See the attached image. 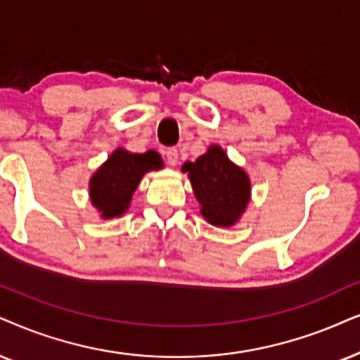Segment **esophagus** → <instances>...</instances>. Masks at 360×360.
<instances>
[{"label":"esophagus","mask_w":360,"mask_h":360,"mask_svg":"<svg viewBox=\"0 0 360 360\" xmlns=\"http://www.w3.org/2000/svg\"><path fill=\"white\" fill-rule=\"evenodd\" d=\"M165 154H166L167 165H169V166H176L177 165V149L169 148V149H166Z\"/></svg>","instance_id":"34e87169"}]
</instances>
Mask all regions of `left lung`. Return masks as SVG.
<instances>
[{"instance_id":"8db88e82","label":"left lung","mask_w":360,"mask_h":360,"mask_svg":"<svg viewBox=\"0 0 360 360\" xmlns=\"http://www.w3.org/2000/svg\"><path fill=\"white\" fill-rule=\"evenodd\" d=\"M204 219L212 226H234L251 199V181L243 167L229 161L224 149L209 146L194 162H184Z\"/></svg>"}]
</instances>
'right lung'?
Masks as SVG:
<instances>
[{
	"mask_svg": "<svg viewBox=\"0 0 360 360\" xmlns=\"http://www.w3.org/2000/svg\"><path fill=\"white\" fill-rule=\"evenodd\" d=\"M161 167L162 159L156 151L134 154L117 148L91 177V202L101 212L103 219L122 216L143 176Z\"/></svg>",
	"mask_w": 360,
	"mask_h": 360,
	"instance_id": "add662e5",
	"label": "right lung"
}]
</instances>
